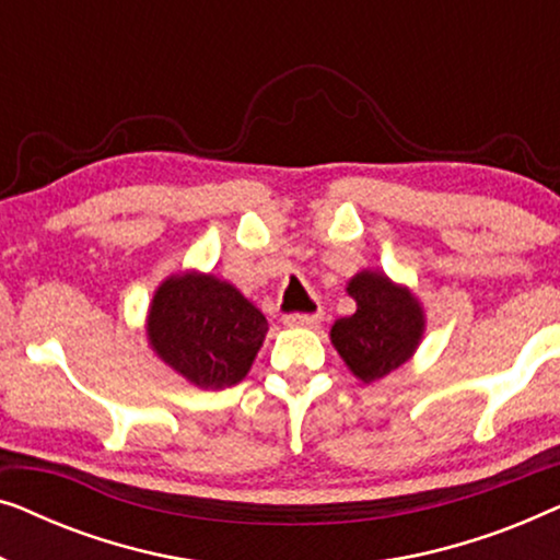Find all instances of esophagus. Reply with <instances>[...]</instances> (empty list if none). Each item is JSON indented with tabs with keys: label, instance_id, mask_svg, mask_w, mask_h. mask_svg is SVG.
<instances>
[{
	"label": "esophagus",
	"instance_id": "obj_1",
	"mask_svg": "<svg viewBox=\"0 0 560 560\" xmlns=\"http://www.w3.org/2000/svg\"><path fill=\"white\" fill-rule=\"evenodd\" d=\"M282 324H285L288 328H313L320 324V313H290Z\"/></svg>",
	"mask_w": 560,
	"mask_h": 560
}]
</instances>
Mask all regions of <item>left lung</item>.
<instances>
[{"label":"left lung","mask_w":560,"mask_h":560,"mask_svg":"<svg viewBox=\"0 0 560 560\" xmlns=\"http://www.w3.org/2000/svg\"><path fill=\"white\" fill-rule=\"evenodd\" d=\"M357 311L331 326V343L359 382L387 377L416 354L425 334V311L408 285L380 270H359L347 282Z\"/></svg>","instance_id":"1"}]
</instances>
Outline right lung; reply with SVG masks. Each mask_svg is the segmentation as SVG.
Instances as JSON below:
<instances>
[{"label":"right lung","mask_w":560,"mask_h":560,"mask_svg":"<svg viewBox=\"0 0 560 560\" xmlns=\"http://www.w3.org/2000/svg\"><path fill=\"white\" fill-rule=\"evenodd\" d=\"M148 343L158 359L198 389H224L247 377L267 336V318L232 282L183 270L155 288Z\"/></svg>","instance_id":"right-lung-1"}]
</instances>
